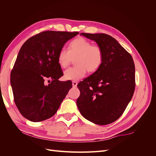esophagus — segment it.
Listing matches in <instances>:
<instances>
[{"label": "esophagus", "instance_id": "esophagus-1", "mask_svg": "<svg viewBox=\"0 0 156 156\" xmlns=\"http://www.w3.org/2000/svg\"><path fill=\"white\" fill-rule=\"evenodd\" d=\"M72 85L73 87H76L77 85V83L76 81H73L72 82Z\"/></svg>", "mask_w": 156, "mask_h": 156}]
</instances>
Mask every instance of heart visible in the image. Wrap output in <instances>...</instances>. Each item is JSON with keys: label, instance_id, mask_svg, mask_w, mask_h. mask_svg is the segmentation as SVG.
Returning a JSON list of instances; mask_svg holds the SVG:
<instances>
[{"label": "heart", "instance_id": "heart-1", "mask_svg": "<svg viewBox=\"0 0 156 156\" xmlns=\"http://www.w3.org/2000/svg\"><path fill=\"white\" fill-rule=\"evenodd\" d=\"M75 60L74 67L66 69L65 79L79 81L86 75L87 71L94 73L101 67L103 60V52L101 47L92 45L84 37H78L69 44L68 50L61 49L58 55V63L62 68H66Z\"/></svg>", "mask_w": 156, "mask_h": 156}]
</instances>
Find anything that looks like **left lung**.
Masks as SVG:
<instances>
[{
    "instance_id": "obj_1",
    "label": "left lung",
    "mask_w": 156,
    "mask_h": 156,
    "mask_svg": "<svg viewBox=\"0 0 156 156\" xmlns=\"http://www.w3.org/2000/svg\"><path fill=\"white\" fill-rule=\"evenodd\" d=\"M103 50L101 67L77 84V105L94 124L107 125L119 119L133 97L135 87L133 58L119 42L106 34L81 33Z\"/></svg>"
}]
</instances>
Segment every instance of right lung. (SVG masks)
<instances>
[{"instance_id":"add662e5","label":"right lung","mask_w":156,"mask_h":156,"mask_svg":"<svg viewBox=\"0 0 156 156\" xmlns=\"http://www.w3.org/2000/svg\"><path fill=\"white\" fill-rule=\"evenodd\" d=\"M78 32L44 31L28 39L21 48L10 75L14 101L21 114L30 121L41 122L53 116L69 89L62 82L58 55ZM51 81L47 85L45 80Z\"/></svg>"}]
</instances>
